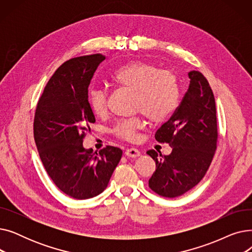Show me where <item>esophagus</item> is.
<instances>
[{"label":"esophagus","mask_w":252,"mask_h":252,"mask_svg":"<svg viewBox=\"0 0 252 252\" xmlns=\"http://www.w3.org/2000/svg\"><path fill=\"white\" fill-rule=\"evenodd\" d=\"M140 151L137 148H128L127 150H126V155L127 157H138L140 156Z\"/></svg>","instance_id":"34e87169"}]
</instances>
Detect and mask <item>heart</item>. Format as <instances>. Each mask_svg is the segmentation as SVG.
Instances as JSON below:
<instances>
[{
    "mask_svg": "<svg viewBox=\"0 0 252 252\" xmlns=\"http://www.w3.org/2000/svg\"><path fill=\"white\" fill-rule=\"evenodd\" d=\"M111 79L119 87L136 92L135 107L153 122H163L173 115L179 107L181 92L178 77L168 70H160L156 65L133 61L116 67ZM92 110L102 115L107 109V94L103 89L95 88L89 92ZM142 127L139 117L118 122L113 131L125 139L131 140Z\"/></svg>",
    "mask_w": 252,
    "mask_h": 252,
    "instance_id": "obj_1",
    "label": "heart"
}]
</instances>
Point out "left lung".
<instances>
[{
  "label": "left lung",
  "mask_w": 252,
  "mask_h": 252,
  "mask_svg": "<svg viewBox=\"0 0 252 252\" xmlns=\"http://www.w3.org/2000/svg\"><path fill=\"white\" fill-rule=\"evenodd\" d=\"M189 89L168 121L155 133L159 143L173 148L162 156L147 151L156 164L149 187L158 195L175 198L188 192L205 176L217 149L218 126L214 93L199 71H190Z\"/></svg>",
  "instance_id": "8db88e82"
}]
</instances>
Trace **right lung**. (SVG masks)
<instances>
[{
	"label": "right lung",
	"instance_id": "right-lung-1",
	"mask_svg": "<svg viewBox=\"0 0 252 252\" xmlns=\"http://www.w3.org/2000/svg\"><path fill=\"white\" fill-rule=\"evenodd\" d=\"M103 60L105 56L94 54L64 62L49 79L34 114L33 137L48 175L78 200L106 189L123 155L113 146L99 153L83 146L86 131L96 122L88 88Z\"/></svg>",
	"mask_w": 252,
	"mask_h": 252
}]
</instances>
